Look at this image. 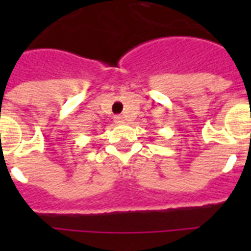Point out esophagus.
I'll return each mask as SVG.
<instances>
[{
	"label": "esophagus",
	"instance_id": "obj_1",
	"mask_svg": "<svg viewBox=\"0 0 251 251\" xmlns=\"http://www.w3.org/2000/svg\"><path fill=\"white\" fill-rule=\"evenodd\" d=\"M114 122H116V124H122V122H124V117H122V116H116V117H114Z\"/></svg>",
	"mask_w": 251,
	"mask_h": 251
}]
</instances>
